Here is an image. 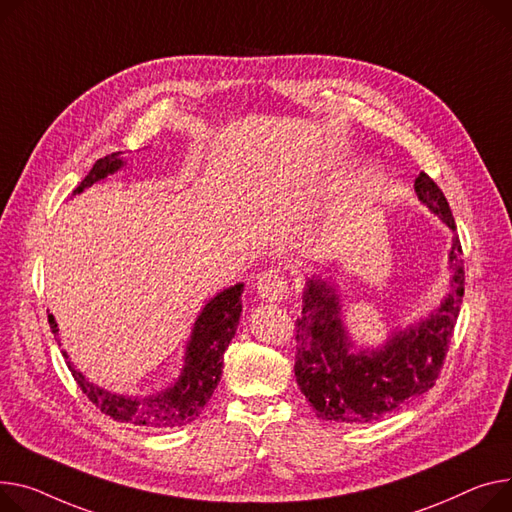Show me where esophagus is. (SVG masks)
<instances>
[{"mask_svg": "<svg viewBox=\"0 0 512 512\" xmlns=\"http://www.w3.org/2000/svg\"><path fill=\"white\" fill-rule=\"evenodd\" d=\"M255 290L265 302H280L288 292V282L278 269H267L257 276Z\"/></svg>", "mask_w": 512, "mask_h": 512, "instance_id": "34e87169", "label": "esophagus"}]
</instances>
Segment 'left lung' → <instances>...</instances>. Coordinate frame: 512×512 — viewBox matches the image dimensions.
<instances>
[{"label": "left lung", "mask_w": 512, "mask_h": 512, "mask_svg": "<svg viewBox=\"0 0 512 512\" xmlns=\"http://www.w3.org/2000/svg\"><path fill=\"white\" fill-rule=\"evenodd\" d=\"M418 201L457 230L449 203L438 185L420 173L414 183ZM447 267L449 290L426 317L405 329L387 331L379 346L358 344L346 325L348 296L331 278L311 276L302 290L296 319L294 374L317 418L337 424L381 420L432 389L449 350L463 298V259L457 234Z\"/></svg>", "instance_id": "left-lung-1"}]
</instances>
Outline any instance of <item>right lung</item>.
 <instances>
[{
    "label": "right lung",
    "mask_w": 512,
    "mask_h": 512,
    "mask_svg": "<svg viewBox=\"0 0 512 512\" xmlns=\"http://www.w3.org/2000/svg\"><path fill=\"white\" fill-rule=\"evenodd\" d=\"M125 164L127 162L123 152H115L96 160L86 179L74 189V195L96 183L107 181L109 175H115ZM243 292L245 284L238 282L216 292L203 304V309L191 327L179 377L152 395H123L98 387L74 366L67 352H63V356L67 358V366H70L76 383L86 393V397L100 412H105L113 420L152 430L185 426L201 414L203 405L210 401L214 389L220 383L224 352L232 342L238 321H241ZM49 323L51 331L57 333L59 329L53 315H49Z\"/></svg>",
    "instance_id": "obj_1"
}]
</instances>
